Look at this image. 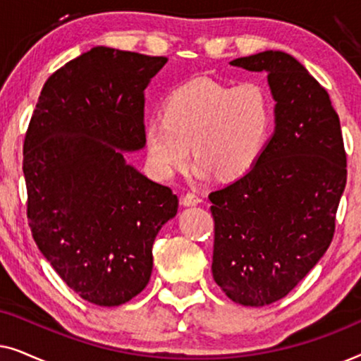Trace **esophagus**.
Listing matches in <instances>:
<instances>
[{
	"label": "esophagus",
	"instance_id": "34e87169",
	"mask_svg": "<svg viewBox=\"0 0 361 361\" xmlns=\"http://www.w3.org/2000/svg\"><path fill=\"white\" fill-rule=\"evenodd\" d=\"M202 202V199L197 194H194V192H187V194L182 197V204L184 205H197V204H200Z\"/></svg>",
	"mask_w": 361,
	"mask_h": 361
}]
</instances>
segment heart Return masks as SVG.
I'll return each mask as SVG.
<instances>
[{
	"instance_id": "heart-1",
	"label": "heart",
	"mask_w": 361,
	"mask_h": 361,
	"mask_svg": "<svg viewBox=\"0 0 361 361\" xmlns=\"http://www.w3.org/2000/svg\"><path fill=\"white\" fill-rule=\"evenodd\" d=\"M273 126L269 93L256 82L241 85L199 77L167 97L162 118L146 125L145 140L156 174L169 179L192 154L197 174L215 172L233 180L253 169L268 145Z\"/></svg>"
}]
</instances>
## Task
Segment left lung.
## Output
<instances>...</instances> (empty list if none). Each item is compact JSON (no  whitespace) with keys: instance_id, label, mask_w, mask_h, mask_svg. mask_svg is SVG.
I'll return each instance as SVG.
<instances>
[{"instance_id":"8db88e82","label":"left lung","mask_w":361,"mask_h":361,"mask_svg":"<svg viewBox=\"0 0 361 361\" xmlns=\"http://www.w3.org/2000/svg\"><path fill=\"white\" fill-rule=\"evenodd\" d=\"M230 63L268 73L276 130L248 174L209 194L212 273L233 302L261 307L288 295L332 243L347 152L327 90L293 56Z\"/></svg>"}]
</instances>
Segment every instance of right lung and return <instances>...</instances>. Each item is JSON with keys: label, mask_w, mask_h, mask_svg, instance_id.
<instances>
[{"label": "right lung", "mask_w": 361, "mask_h": 361, "mask_svg": "<svg viewBox=\"0 0 361 361\" xmlns=\"http://www.w3.org/2000/svg\"><path fill=\"white\" fill-rule=\"evenodd\" d=\"M167 57L93 47L47 78L23 146L32 238L68 288L115 307L149 283L152 243L179 199L126 164L145 90Z\"/></svg>", "instance_id": "obj_1"}]
</instances>
